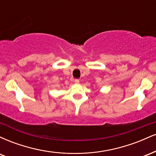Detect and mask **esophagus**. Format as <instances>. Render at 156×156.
Returning a JSON list of instances; mask_svg holds the SVG:
<instances>
[{
	"label": "esophagus",
	"instance_id": "esophagus-1",
	"mask_svg": "<svg viewBox=\"0 0 156 156\" xmlns=\"http://www.w3.org/2000/svg\"><path fill=\"white\" fill-rule=\"evenodd\" d=\"M79 82H80L79 79H75V83H79Z\"/></svg>",
	"mask_w": 156,
	"mask_h": 156
}]
</instances>
